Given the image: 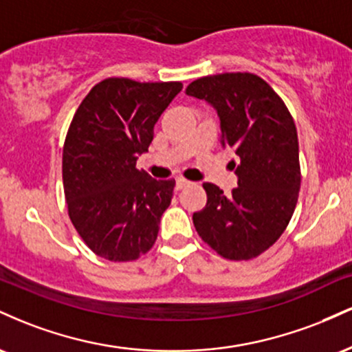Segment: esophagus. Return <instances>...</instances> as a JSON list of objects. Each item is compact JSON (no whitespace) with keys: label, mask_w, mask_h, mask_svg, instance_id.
I'll list each match as a JSON object with an SVG mask.
<instances>
[{"label":"esophagus","mask_w":352,"mask_h":352,"mask_svg":"<svg viewBox=\"0 0 352 352\" xmlns=\"http://www.w3.org/2000/svg\"><path fill=\"white\" fill-rule=\"evenodd\" d=\"M188 184H190L188 180H185V179H177V180H175V190H182L184 187H187Z\"/></svg>","instance_id":"1"}]
</instances>
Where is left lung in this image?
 Wrapping results in <instances>:
<instances>
[{
    "instance_id": "obj_1",
    "label": "left lung",
    "mask_w": 352,
    "mask_h": 352,
    "mask_svg": "<svg viewBox=\"0 0 352 352\" xmlns=\"http://www.w3.org/2000/svg\"><path fill=\"white\" fill-rule=\"evenodd\" d=\"M185 92L215 109L221 147H233L240 159L232 195L204 184L207 205L193 213V225L223 258L252 260L281 236L296 207L301 185L296 125L280 96L250 72L200 78Z\"/></svg>"
}]
</instances>
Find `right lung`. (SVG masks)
<instances>
[{
    "instance_id": "1",
    "label": "right lung",
    "mask_w": 352,
    "mask_h": 352,
    "mask_svg": "<svg viewBox=\"0 0 352 352\" xmlns=\"http://www.w3.org/2000/svg\"><path fill=\"white\" fill-rule=\"evenodd\" d=\"M182 82L109 78L76 111L63 148V184L69 218L98 256L132 261L152 248L175 180L137 170L153 125Z\"/></svg>"
}]
</instances>
